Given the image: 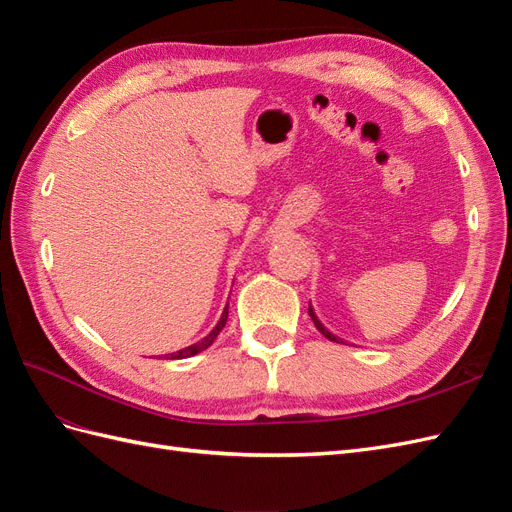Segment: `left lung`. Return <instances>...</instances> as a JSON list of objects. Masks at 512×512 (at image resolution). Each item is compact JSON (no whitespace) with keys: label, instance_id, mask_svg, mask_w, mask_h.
Returning <instances> with one entry per match:
<instances>
[{"label":"left lung","instance_id":"left-lung-1","mask_svg":"<svg viewBox=\"0 0 512 512\" xmlns=\"http://www.w3.org/2000/svg\"><path fill=\"white\" fill-rule=\"evenodd\" d=\"M309 316H312V320H314V324H316V329L324 335V337H327V339H331V342H335V344H346L344 342V339L342 337H337L335 333H331L327 327H324V324L318 320V316H316V312H314V307H312V303H309Z\"/></svg>","mask_w":512,"mask_h":512}]
</instances>
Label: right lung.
I'll use <instances>...</instances> for the list:
<instances>
[{
    "mask_svg": "<svg viewBox=\"0 0 512 512\" xmlns=\"http://www.w3.org/2000/svg\"><path fill=\"white\" fill-rule=\"evenodd\" d=\"M226 320H228V303H226V307H224V312H222V316H220V320H218V324H215V327L200 339V342H196V344H192V346H185V348H181V350H177V352H170V354H164V359L166 361H175V359H188V356H194V354H198V352H203V350H207L213 342H215V337L220 335V331L226 327ZM162 359V356H160Z\"/></svg>",
    "mask_w": 512,
    "mask_h": 512,
    "instance_id": "obj_1",
    "label": "right lung"
}]
</instances>
